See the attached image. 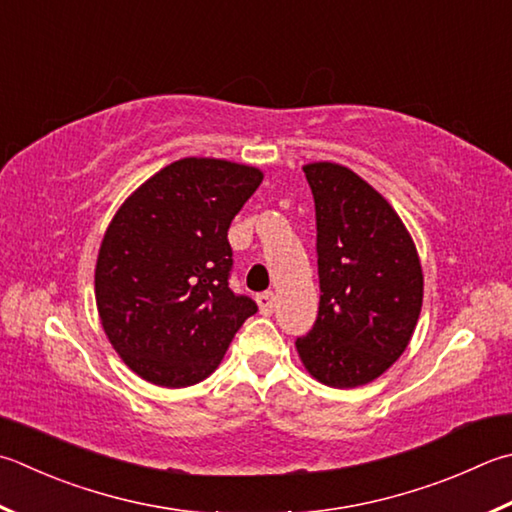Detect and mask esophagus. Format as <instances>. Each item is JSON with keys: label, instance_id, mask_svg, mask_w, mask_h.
<instances>
[{"label": "esophagus", "instance_id": "obj_1", "mask_svg": "<svg viewBox=\"0 0 512 512\" xmlns=\"http://www.w3.org/2000/svg\"><path fill=\"white\" fill-rule=\"evenodd\" d=\"M256 303H258V310L263 314H272L274 312V303H276V296L274 292H263L256 296Z\"/></svg>", "mask_w": 512, "mask_h": 512}]
</instances>
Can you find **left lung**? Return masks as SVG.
<instances>
[{
	"label": "left lung",
	"instance_id": "8db88e82",
	"mask_svg": "<svg viewBox=\"0 0 512 512\" xmlns=\"http://www.w3.org/2000/svg\"><path fill=\"white\" fill-rule=\"evenodd\" d=\"M316 207L321 303L301 363L330 388H359L406 352L423 303L410 231L359 173L339 162L303 167Z\"/></svg>",
	"mask_w": 512,
	"mask_h": 512
}]
</instances>
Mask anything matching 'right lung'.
Here are the masks:
<instances>
[{"label": "right lung", "mask_w": 512, "mask_h": 512, "mask_svg": "<svg viewBox=\"0 0 512 512\" xmlns=\"http://www.w3.org/2000/svg\"><path fill=\"white\" fill-rule=\"evenodd\" d=\"M263 171L182 158L115 211L95 263V305L113 350L140 379L187 388L214 372L256 303L229 289L227 231Z\"/></svg>", "instance_id": "right-lung-1"}]
</instances>
